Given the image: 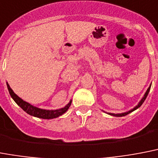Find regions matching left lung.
<instances>
[{
  "label": "left lung",
  "instance_id": "8db88e82",
  "mask_svg": "<svg viewBox=\"0 0 158 158\" xmlns=\"http://www.w3.org/2000/svg\"><path fill=\"white\" fill-rule=\"evenodd\" d=\"M150 88H151V85H150V86L148 87V88L147 91L145 92L144 95H143V98H142V99H141V100L139 101V103H138V105H136L135 107V108H132L131 110L128 111V112H126V113H117V114H115V113H108V114H109V115H111V116H114V117H124V116H126V115L131 113V112H133V111L136 110L137 108H139V107H140V106L142 105V104H143V102H144V100H145V99H146V98H147L148 94V92H149V90H150Z\"/></svg>",
  "mask_w": 158,
  "mask_h": 158
}]
</instances>
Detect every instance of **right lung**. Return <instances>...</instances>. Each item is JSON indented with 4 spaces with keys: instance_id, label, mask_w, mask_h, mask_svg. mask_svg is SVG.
<instances>
[{
    "instance_id": "add662e5",
    "label": "right lung",
    "mask_w": 158,
    "mask_h": 158,
    "mask_svg": "<svg viewBox=\"0 0 158 158\" xmlns=\"http://www.w3.org/2000/svg\"><path fill=\"white\" fill-rule=\"evenodd\" d=\"M6 84H7V88H8V90L10 92V94L12 97V99L15 100V103H17L18 105L19 106L20 108H22L24 112H26V113H28L31 116H33V117L42 118V119H53V118H56V117H59V116H61V115L66 113L72 103V100H70V102L64 108H62L60 109H56V110L41 109V108H36L35 106L31 105V104H30V103L26 102V101L23 100L21 98L18 96L17 94H15V92L13 91V89H11L10 86L9 85L8 83H6Z\"/></svg>"
}]
</instances>
